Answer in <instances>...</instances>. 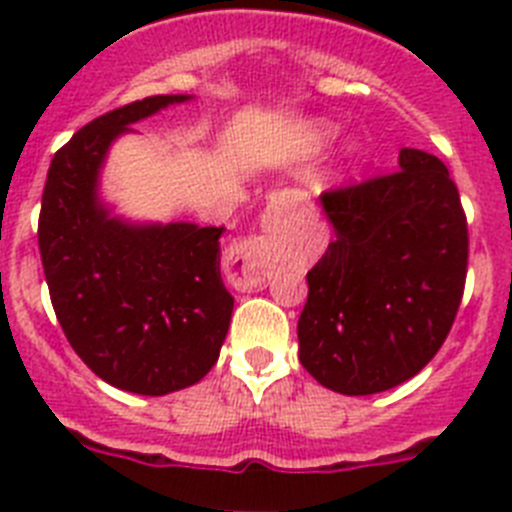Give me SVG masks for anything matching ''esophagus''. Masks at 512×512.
Segmentation results:
<instances>
[{"label":"esophagus","instance_id":"esophagus-1","mask_svg":"<svg viewBox=\"0 0 512 512\" xmlns=\"http://www.w3.org/2000/svg\"><path fill=\"white\" fill-rule=\"evenodd\" d=\"M228 277L233 282L235 289L241 292H251V289L264 287L266 282V261L264 253L256 243H246V246H238L230 256Z\"/></svg>","mask_w":512,"mask_h":512}]
</instances>
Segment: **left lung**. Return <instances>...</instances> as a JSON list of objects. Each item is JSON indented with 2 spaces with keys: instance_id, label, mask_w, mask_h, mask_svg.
<instances>
[{
  "instance_id": "left-lung-1",
  "label": "left lung",
  "mask_w": 512,
  "mask_h": 512,
  "mask_svg": "<svg viewBox=\"0 0 512 512\" xmlns=\"http://www.w3.org/2000/svg\"><path fill=\"white\" fill-rule=\"evenodd\" d=\"M320 200L336 238L307 271L300 361L341 395L390 390L438 354L459 312L469 259L459 189L436 156L402 148L400 169Z\"/></svg>"
}]
</instances>
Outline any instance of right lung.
I'll return each mask as SVG.
<instances>
[{"label": "right lung", "instance_id": "right-lung-1", "mask_svg": "<svg viewBox=\"0 0 512 512\" xmlns=\"http://www.w3.org/2000/svg\"><path fill=\"white\" fill-rule=\"evenodd\" d=\"M184 94L97 117L58 148L43 187L38 246L53 310L79 359L117 390L169 395L220 356L233 295L220 277L223 228L120 223L97 202L104 153L130 122Z\"/></svg>", "mask_w": 512, "mask_h": 512}]
</instances>
